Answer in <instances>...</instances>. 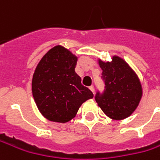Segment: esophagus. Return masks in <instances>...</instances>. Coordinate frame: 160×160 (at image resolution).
Returning <instances> with one entry per match:
<instances>
[{"mask_svg": "<svg viewBox=\"0 0 160 160\" xmlns=\"http://www.w3.org/2000/svg\"><path fill=\"white\" fill-rule=\"evenodd\" d=\"M89 89L91 90V91H92V93H94V87H93V86H92V85H91V86H90V87H89Z\"/></svg>", "mask_w": 160, "mask_h": 160, "instance_id": "obj_1", "label": "esophagus"}]
</instances>
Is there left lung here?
Masks as SVG:
<instances>
[{
  "label": "left lung",
  "mask_w": 160,
  "mask_h": 160,
  "mask_svg": "<svg viewBox=\"0 0 160 160\" xmlns=\"http://www.w3.org/2000/svg\"><path fill=\"white\" fill-rule=\"evenodd\" d=\"M99 65L102 69L105 89L102 93H96V102L108 118L125 119L133 113L142 96L138 77L118 56H113L110 62L99 59Z\"/></svg>",
  "instance_id": "8db88e82"
}]
</instances>
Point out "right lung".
Here are the masks:
<instances>
[{
  "label": "right lung",
  "mask_w": 160,
  "mask_h": 160,
  "mask_svg": "<svg viewBox=\"0 0 160 160\" xmlns=\"http://www.w3.org/2000/svg\"><path fill=\"white\" fill-rule=\"evenodd\" d=\"M77 57L63 46L52 48L34 70L32 92L41 114L50 121L66 123L93 97L75 71Z\"/></svg>",
  "instance_id": "add662e5"
}]
</instances>
